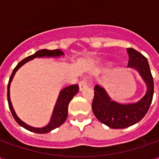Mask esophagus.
Returning a JSON list of instances; mask_svg holds the SVG:
<instances>
[{
	"mask_svg": "<svg viewBox=\"0 0 159 159\" xmlns=\"http://www.w3.org/2000/svg\"><path fill=\"white\" fill-rule=\"evenodd\" d=\"M88 87V81H87V78H83L81 82L79 83V89H80V91H82L85 88Z\"/></svg>",
	"mask_w": 159,
	"mask_h": 159,
	"instance_id": "1",
	"label": "esophagus"
}]
</instances>
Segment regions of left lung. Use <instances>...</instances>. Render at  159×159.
I'll list each match as a JSON object with an SVG mask.
<instances>
[{
  "label": "left lung",
  "mask_w": 159,
  "mask_h": 159,
  "mask_svg": "<svg viewBox=\"0 0 159 159\" xmlns=\"http://www.w3.org/2000/svg\"><path fill=\"white\" fill-rule=\"evenodd\" d=\"M128 66L139 72L147 84V93L136 103L120 104L114 101L100 85L94 87L92 109L97 119L112 129H124L140 122L149 110L154 92L153 78L147 59L134 48H127Z\"/></svg>",
  "instance_id": "1"
}]
</instances>
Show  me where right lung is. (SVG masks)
I'll list each match as a JSON object with an SVG mask.
<instances>
[{
    "instance_id": "obj_1",
    "label": "right lung",
    "mask_w": 159,
    "mask_h": 159,
    "mask_svg": "<svg viewBox=\"0 0 159 159\" xmlns=\"http://www.w3.org/2000/svg\"><path fill=\"white\" fill-rule=\"evenodd\" d=\"M61 55H64V52L59 49H55V50L42 49V50H39L32 55L29 56V57L23 59L22 61H20L14 68V70H12V75L9 78L8 84H7V101H8L9 109L11 111L12 117L15 119L16 122L19 123L20 126H22L23 128H25V129L30 130L31 132H35V133L37 134L48 133L51 130L54 129L58 128V127H59L61 124L65 123V121L67 118V115H68V106H69L70 101L71 100V99L74 97L75 94L78 93L79 86L77 84H74V85H70V86H68L65 88V89H63L59 93V98H58V100L56 102L55 107H54V109H53V111H52V117H51V120H50L48 124L44 127H41V128H36V127L30 126L28 124H26L25 123H24L22 120L17 116V114L15 113L12 103H11V100H10V84H11V82H12V78L15 75L16 71L23 65H25L26 62H28L30 60L35 59L36 57H38V58H42V57H59Z\"/></svg>"
}]
</instances>
